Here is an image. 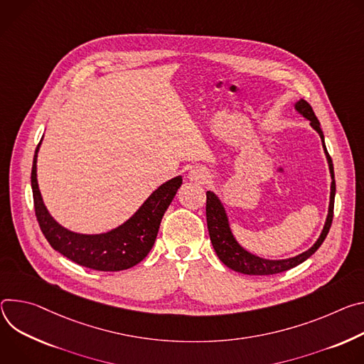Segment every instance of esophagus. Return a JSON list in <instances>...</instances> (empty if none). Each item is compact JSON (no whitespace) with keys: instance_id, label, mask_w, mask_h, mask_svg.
Wrapping results in <instances>:
<instances>
[{"instance_id":"1","label":"esophagus","mask_w":364,"mask_h":364,"mask_svg":"<svg viewBox=\"0 0 364 364\" xmlns=\"http://www.w3.org/2000/svg\"><path fill=\"white\" fill-rule=\"evenodd\" d=\"M188 178L193 182H198V183H205L210 178V173L207 172L205 168H200V166H196L193 169H191Z\"/></svg>"}]
</instances>
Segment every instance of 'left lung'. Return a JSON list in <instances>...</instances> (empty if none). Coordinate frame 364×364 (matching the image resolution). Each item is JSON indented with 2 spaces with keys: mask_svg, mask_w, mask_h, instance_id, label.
<instances>
[{
  "mask_svg": "<svg viewBox=\"0 0 364 364\" xmlns=\"http://www.w3.org/2000/svg\"><path fill=\"white\" fill-rule=\"evenodd\" d=\"M295 108L311 121V126L319 133L322 143H324V134H322V130L319 127V121L312 109V107L305 101V100H299L295 105ZM324 150L328 159V165H330V172L333 176V183H331V199H330V210H328V217H327V223L324 225V230H322L319 238L316 243L306 250L305 253L288 259V260H264L260 259L257 256L250 255L249 252H246L245 249H241L237 241L234 240L231 231H230V225H228V220L225 215V211L221 205V203L218 200V198L215 196V193H213L211 191L207 192V207H205V213H207V225H208V232H210V238L213 247L218 256V259L230 269L245 273V274H274V273H280L289 270L298 264H301L302 262H305L308 257H311L318 249L319 246L324 243V240L331 228L333 224V217H334V196H336V181H334V168H333V160L331 156L328 154L326 144Z\"/></svg>",
  "mask_w": 364,
  "mask_h": 364,
  "instance_id": "1",
  "label": "left lung"
}]
</instances>
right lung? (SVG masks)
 <instances>
[{
	"mask_svg": "<svg viewBox=\"0 0 364 364\" xmlns=\"http://www.w3.org/2000/svg\"><path fill=\"white\" fill-rule=\"evenodd\" d=\"M36 147L31 168V189L34 213L40 230L49 245L69 260L101 272L126 270L140 263L151 250L161 217L171 205L182 178H173L157 188L141 208L121 227L98 235H84L60 227L48 213L36 178Z\"/></svg>",
	"mask_w": 364,
	"mask_h": 364,
	"instance_id": "1",
	"label": "right lung"
}]
</instances>
